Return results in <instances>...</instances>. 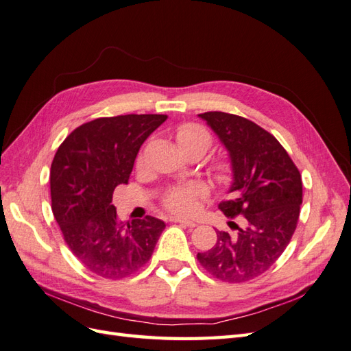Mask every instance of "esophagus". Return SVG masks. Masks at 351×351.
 I'll use <instances>...</instances> for the list:
<instances>
[{
    "instance_id": "obj_1",
    "label": "esophagus",
    "mask_w": 351,
    "mask_h": 351,
    "mask_svg": "<svg viewBox=\"0 0 351 351\" xmlns=\"http://www.w3.org/2000/svg\"><path fill=\"white\" fill-rule=\"evenodd\" d=\"M172 222H178V223H181V226L190 227V228H193V227H195V226H197V223H195L194 221L185 219V218H179V217H173V218H172Z\"/></svg>"
}]
</instances>
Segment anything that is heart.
Segmentation results:
<instances>
[{
    "label": "heart",
    "mask_w": 351,
    "mask_h": 351,
    "mask_svg": "<svg viewBox=\"0 0 351 351\" xmlns=\"http://www.w3.org/2000/svg\"><path fill=\"white\" fill-rule=\"evenodd\" d=\"M176 138L179 145L184 151L200 149L206 154L212 147L210 133L199 124H184L178 129ZM142 161V157H139ZM215 178L219 182H228L231 179V167L227 163H219L215 166ZM206 194V188L200 184H185L170 190L165 195V206L175 213L190 215L197 209V200Z\"/></svg>",
    "instance_id": "obj_1"
}]
</instances>
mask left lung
<instances>
[{"label": "left lung", "instance_id": "1", "mask_svg": "<svg viewBox=\"0 0 351 351\" xmlns=\"http://www.w3.org/2000/svg\"><path fill=\"white\" fill-rule=\"evenodd\" d=\"M219 138L231 165V199L219 203L226 217L243 215L236 236L218 231L215 246L197 254L202 267L228 283L261 276L289 245L302 204V181L286 149L258 124L221 111L199 114Z\"/></svg>", "mask_w": 351, "mask_h": 351}]
</instances>
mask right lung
<instances>
[{"instance_id":"add662e5","label":"right lung","mask_w":351,"mask_h":351,"mask_svg":"<svg viewBox=\"0 0 351 351\" xmlns=\"http://www.w3.org/2000/svg\"><path fill=\"white\" fill-rule=\"evenodd\" d=\"M167 115L104 117L62 142L50 169L51 210L71 252L105 278L128 277L148 263L166 223L154 217L123 223L112 194L128 184L139 148Z\"/></svg>"}]
</instances>
